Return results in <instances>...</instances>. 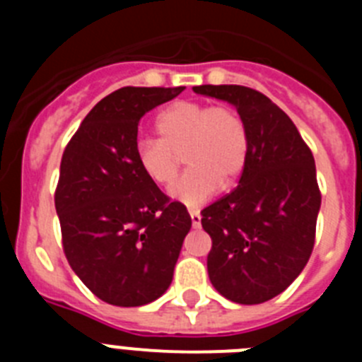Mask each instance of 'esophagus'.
<instances>
[{
  "label": "esophagus",
  "mask_w": 362,
  "mask_h": 362,
  "mask_svg": "<svg viewBox=\"0 0 362 362\" xmlns=\"http://www.w3.org/2000/svg\"><path fill=\"white\" fill-rule=\"evenodd\" d=\"M190 219H192V226L194 228H199L201 226V214L197 210H190Z\"/></svg>",
  "instance_id": "34e87169"
}]
</instances>
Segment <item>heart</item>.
<instances>
[{
  "label": "heart",
  "mask_w": 362,
  "mask_h": 362,
  "mask_svg": "<svg viewBox=\"0 0 362 362\" xmlns=\"http://www.w3.org/2000/svg\"><path fill=\"white\" fill-rule=\"evenodd\" d=\"M156 139H141L134 150L137 168L150 183L168 187L183 156L188 170L170 188V197L196 209L230 188L241 175L248 158V129L228 105L177 101L156 119Z\"/></svg>",
  "instance_id": "1"
}]
</instances>
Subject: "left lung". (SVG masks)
I'll return each instance as SVG.
<instances>
[{
    "instance_id": "left-lung-1",
    "label": "left lung",
    "mask_w": 362,
    "mask_h": 362,
    "mask_svg": "<svg viewBox=\"0 0 362 362\" xmlns=\"http://www.w3.org/2000/svg\"><path fill=\"white\" fill-rule=\"evenodd\" d=\"M194 92L228 101L248 129L239 185L201 212L212 238L210 283L226 299L259 305L288 288L308 263L321 209L315 161L296 124L261 92L201 85Z\"/></svg>"
}]
</instances>
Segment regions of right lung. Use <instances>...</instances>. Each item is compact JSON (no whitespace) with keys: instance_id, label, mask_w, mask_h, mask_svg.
<instances>
[{"instance_id":"right-lung-1","label":"right lung","mask_w":362,"mask_h":362,"mask_svg":"<svg viewBox=\"0 0 362 362\" xmlns=\"http://www.w3.org/2000/svg\"><path fill=\"white\" fill-rule=\"evenodd\" d=\"M185 86H124L92 108L66 145L56 188L66 261L95 297L143 306L170 286L192 219L137 168V124Z\"/></svg>"}]
</instances>
